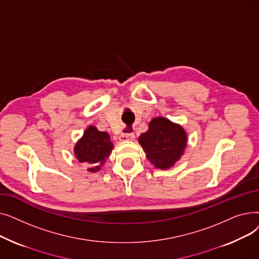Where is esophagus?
<instances>
[{"label": "esophagus", "mask_w": 259, "mask_h": 259, "mask_svg": "<svg viewBox=\"0 0 259 259\" xmlns=\"http://www.w3.org/2000/svg\"><path fill=\"white\" fill-rule=\"evenodd\" d=\"M134 139H135L134 133H122L120 135L121 141H134Z\"/></svg>", "instance_id": "esophagus-1"}]
</instances>
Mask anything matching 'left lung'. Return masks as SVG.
I'll return each instance as SVG.
<instances>
[{
	"instance_id": "8db88e82",
	"label": "left lung",
	"mask_w": 259,
	"mask_h": 259,
	"mask_svg": "<svg viewBox=\"0 0 259 259\" xmlns=\"http://www.w3.org/2000/svg\"><path fill=\"white\" fill-rule=\"evenodd\" d=\"M188 135L185 129L166 117L157 116L149 122L139 143L148 160L156 169L167 170L175 165L185 152Z\"/></svg>"
}]
</instances>
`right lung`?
<instances>
[{"label":"right lung","instance_id":"add662e5","mask_svg":"<svg viewBox=\"0 0 259 259\" xmlns=\"http://www.w3.org/2000/svg\"><path fill=\"white\" fill-rule=\"evenodd\" d=\"M114 148L107 132L99 131L95 126H88L73 148L74 156L81 164L88 165L89 172H97L105 164Z\"/></svg>","mask_w":259,"mask_h":259}]
</instances>
